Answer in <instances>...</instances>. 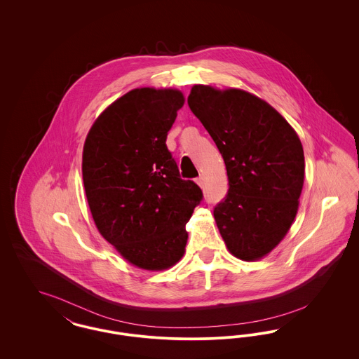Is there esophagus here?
<instances>
[{
    "label": "esophagus",
    "instance_id": "1",
    "mask_svg": "<svg viewBox=\"0 0 359 359\" xmlns=\"http://www.w3.org/2000/svg\"><path fill=\"white\" fill-rule=\"evenodd\" d=\"M195 182H196V184H198L199 187H203V184H205V179H203V176L196 177V179H195Z\"/></svg>",
    "mask_w": 359,
    "mask_h": 359
}]
</instances>
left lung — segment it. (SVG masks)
<instances>
[{"mask_svg":"<svg viewBox=\"0 0 359 359\" xmlns=\"http://www.w3.org/2000/svg\"><path fill=\"white\" fill-rule=\"evenodd\" d=\"M188 106L222 154L229 191L214 207L231 255L255 261L285 237L304 183V152L290 123L243 90L196 85Z\"/></svg>","mask_w":359,"mask_h":359,"instance_id":"obj_1","label":"left lung"}]
</instances>
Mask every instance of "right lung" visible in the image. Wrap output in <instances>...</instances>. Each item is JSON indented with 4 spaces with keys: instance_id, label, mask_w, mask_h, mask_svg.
<instances>
[{
    "instance_id": "right-lung-1",
    "label": "right lung",
    "mask_w": 359,
    "mask_h": 359,
    "mask_svg": "<svg viewBox=\"0 0 359 359\" xmlns=\"http://www.w3.org/2000/svg\"><path fill=\"white\" fill-rule=\"evenodd\" d=\"M183 103L177 90H132L94 122L83 148L94 222L121 256L148 271L183 257L186 223L203 199L196 183L180 177L165 144Z\"/></svg>"
}]
</instances>
